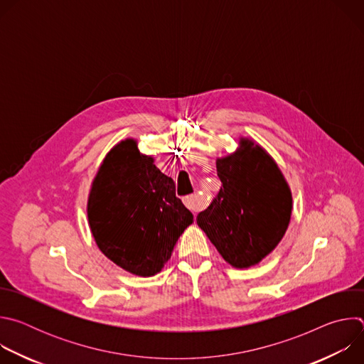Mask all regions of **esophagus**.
I'll return each mask as SVG.
<instances>
[{"label": "esophagus", "mask_w": 364, "mask_h": 364, "mask_svg": "<svg viewBox=\"0 0 364 364\" xmlns=\"http://www.w3.org/2000/svg\"><path fill=\"white\" fill-rule=\"evenodd\" d=\"M183 201H184V204H186L187 209H188V210H191L193 213H196V212H198V210H200V207H201V198H200L197 194L186 196V197L183 198Z\"/></svg>", "instance_id": "esophagus-1"}]
</instances>
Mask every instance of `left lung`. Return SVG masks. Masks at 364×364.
I'll return each instance as SVG.
<instances>
[{"mask_svg": "<svg viewBox=\"0 0 364 364\" xmlns=\"http://www.w3.org/2000/svg\"><path fill=\"white\" fill-rule=\"evenodd\" d=\"M236 152L216 161L220 191L197 216V225L235 268H249L284 237L292 196L277 163L264 148L242 138Z\"/></svg>", "mask_w": 364, "mask_h": 364, "instance_id": "obj_1", "label": "left lung"}]
</instances>
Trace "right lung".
Masks as SVG:
<instances>
[{"instance_id":"1","label":"right lung","mask_w":364,"mask_h":364,"mask_svg":"<svg viewBox=\"0 0 364 364\" xmlns=\"http://www.w3.org/2000/svg\"><path fill=\"white\" fill-rule=\"evenodd\" d=\"M87 219L102 253L138 275L159 274L193 215L176 196L171 177L138 151L135 139L117 144L92 183Z\"/></svg>"}]
</instances>
